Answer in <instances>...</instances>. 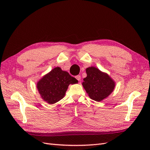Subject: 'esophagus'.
<instances>
[{"label": "esophagus", "instance_id": "34e87169", "mask_svg": "<svg viewBox=\"0 0 150 150\" xmlns=\"http://www.w3.org/2000/svg\"><path fill=\"white\" fill-rule=\"evenodd\" d=\"M76 78L77 80H78L79 81H81V76H79V75L76 76Z\"/></svg>", "mask_w": 150, "mask_h": 150}]
</instances>
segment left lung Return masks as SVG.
Instances as JSON below:
<instances>
[{
	"label": "left lung",
	"mask_w": 150,
	"mask_h": 150,
	"mask_svg": "<svg viewBox=\"0 0 150 150\" xmlns=\"http://www.w3.org/2000/svg\"><path fill=\"white\" fill-rule=\"evenodd\" d=\"M87 76L82 83L89 97L99 102L106 98L114 91L115 82L106 72L97 67H89L86 69Z\"/></svg>",
	"instance_id": "8db88e82"
}]
</instances>
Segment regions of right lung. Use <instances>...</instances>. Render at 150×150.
<instances>
[{
	"label": "right lung",
	"mask_w": 150,
	"mask_h": 150,
	"mask_svg": "<svg viewBox=\"0 0 150 150\" xmlns=\"http://www.w3.org/2000/svg\"><path fill=\"white\" fill-rule=\"evenodd\" d=\"M78 83V81L67 71L56 67L38 81L37 88L43 100L52 104L64 97L69 84Z\"/></svg>",
	"instance_id": "obj_1"
}]
</instances>
